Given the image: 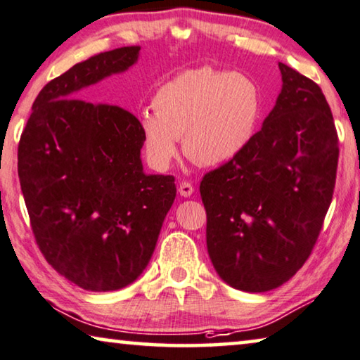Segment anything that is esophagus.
I'll list each match as a JSON object with an SVG mask.
<instances>
[{"mask_svg": "<svg viewBox=\"0 0 360 360\" xmlns=\"http://www.w3.org/2000/svg\"><path fill=\"white\" fill-rule=\"evenodd\" d=\"M179 194L182 197H191L192 194H194V187H192L191 182H181L179 184Z\"/></svg>", "mask_w": 360, "mask_h": 360, "instance_id": "1", "label": "esophagus"}]
</instances>
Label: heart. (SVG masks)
<instances>
[{
	"label": "heart",
	"mask_w": 360,
	"mask_h": 360,
	"mask_svg": "<svg viewBox=\"0 0 360 360\" xmlns=\"http://www.w3.org/2000/svg\"><path fill=\"white\" fill-rule=\"evenodd\" d=\"M153 111L139 116L150 165L166 171L182 148L192 162L219 166L249 146L259 126L262 94L243 72L203 66L178 74L157 90Z\"/></svg>",
	"instance_id": "b5f03b06"
}]
</instances>
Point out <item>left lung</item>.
I'll return each mask as SVG.
<instances>
[{
	"mask_svg": "<svg viewBox=\"0 0 360 360\" xmlns=\"http://www.w3.org/2000/svg\"><path fill=\"white\" fill-rule=\"evenodd\" d=\"M281 92L243 152L200 182L207 249L234 289L265 292L304 265L333 198L338 134L314 80L280 63Z\"/></svg>",
	"mask_w": 360,
	"mask_h": 360,
	"instance_id": "8db88e82",
	"label": "left lung"
}]
</instances>
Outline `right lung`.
Masks as SVG:
<instances>
[{
  "label": "right lung",
  "mask_w": 360,
  "mask_h": 360,
  "mask_svg": "<svg viewBox=\"0 0 360 360\" xmlns=\"http://www.w3.org/2000/svg\"><path fill=\"white\" fill-rule=\"evenodd\" d=\"M100 53L40 90L19 142L32 231L48 264L85 291H117L146 270L176 197L173 176L146 174L137 117L82 92L139 60Z\"/></svg>",
  "instance_id": "add662e5"
}]
</instances>
